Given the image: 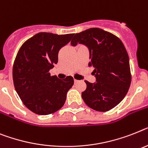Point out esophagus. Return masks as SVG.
I'll use <instances>...</instances> for the list:
<instances>
[{
    "instance_id": "esophagus-1",
    "label": "esophagus",
    "mask_w": 148,
    "mask_h": 148,
    "mask_svg": "<svg viewBox=\"0 0 148 148\" xmlns=\"http://www.w3.org/2000/svg\"><path fill=\"white\" fill-rule=\"evenodd\" d=\"M74 84H77V83H78V82H79V80H75V79H74Z\"/></svg>"
}]
</instances>
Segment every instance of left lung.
Wrapping results in <instances>:
<instances>
[{
  "label": "left lung",
  "mask_w": 148,
  "mask_h": 148,
  "mask_svg": "<svg viewBox=\"0 0 148 148\" xmlns=\"http://www.w3.org/2000/svg\"><path fill=\"white\" fill-rule=\"evenodd\" d=\"M77 43L89 49V66L94 67L95 83L85 81L82 99L97 111H108L126 96L131 84L130 59L123 43L117 37L101 28H91L77 33L71 45Z\"/></svg>",
  "instance_id": "8db88e82"
}]
</instances>
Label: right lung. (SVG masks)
Returning <instances> with one entry per match:
<instances>
[{"label": "right lung", "mask_w": 148, "mask_h": 148, "mask_svg": "<svg viewBox=\"0 0 148 148\" xmlns=\"http://www.w3.org/2000/svg\"><path fill=\"white\" fill-rule=\"evenodd\" d=\"M73 35L40 32L27 40L18 50L13 64V84L23 104L32 112L47 115L64 105L74 79L68 76L61 80L50 76L49 71L58 62L59 49Z\"/></svg>", "instance_id": "1"}]
</instances>
